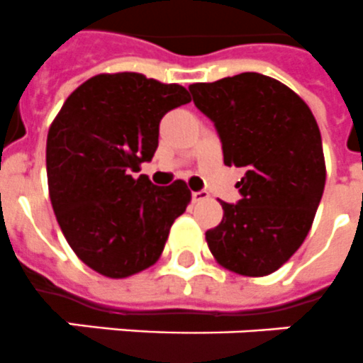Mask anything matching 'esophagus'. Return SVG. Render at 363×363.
<instances>
[{"label": "esophagus", "mask_w": 363, "mask_h": 363, "mask_svg": "<svg viewBox=\"0 0 363 363\" xmlns=\"http://www.w3.org/2000/svg\"><path fill=\"white\" fill-rule=\"evenodd\" d=\"M208 199V191L207 190H197V191H191V201L194 203H201Z\"/></svg>", "instance_id": "1"}]
</instances>
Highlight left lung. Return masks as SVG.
Listing matches in <instances>:
<instances>
[{"label":"left lung","mask_w":363,"mask_h":363,"mask_svg":"<svg viewBox=\"0 0 363 363\" xmlns=\"http://www.w3.org/2000/svg\"><path fill=\"white\" fill-rule=\"evenodd\" d=\"M190 93L214 123L223 164L244 169L242 197L222 201V222L205 233L208 248L233 272L272 274L304 242L325 190L317 121L294 91L259 72L194 84Z\"/></svg>","instance_id":"1"}]
</instances>
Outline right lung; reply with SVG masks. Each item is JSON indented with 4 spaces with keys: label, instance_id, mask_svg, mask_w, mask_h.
I'll return each instance as SVG.
<instances>
[{
    "label": "right lung",
    "instance_id": "obj_1",
    "mask_svg": "<svg viewBox=\"0 0 363 363\" xmlns=\"http://www.w3.org/2000/svg\"><path fill=\"white\" fill-rule=\"evenodd\" d=\"M182 85L138 72L99 74L65 100L50 126L46 173L67 242L89 268L126 278L155 264L186 211V182L132 177L151 162L162 117L190 102Z\"/></svg>",
    "mask_w": 363,
    "mask_h": 363
}]
</instances>
